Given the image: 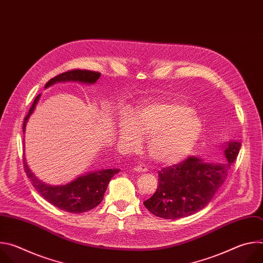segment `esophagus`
Returning a JSON list of instances; mask_svg holds the SVG:
<instances>
[{"label":"esophagus","instance_id":"esophagus-1","mask_svg":"<svg viewBox=\"0 0 263 263\" xmlns=\"http://www.w3.org/2000/svg\"><path fill=\"white\" fill-rule=\"evenodd\" d=\"M133 171L136 172V173H143V172H146V171H147V167H146V165H144V164H137V165L134 166Z\"/></svg>","mask_w":263,"mask_h":263}]
</instances>
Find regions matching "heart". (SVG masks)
I'll use <instances>...</instances> for the list:
<instances>
[{
    "label": "heart",
    "instance_id": "b5f03b06",
    "mask_svg": "<svg viewBox=\"0 0 263 263\" xmlns=\"http://www.w3.org/2000/svg\"><path fill=\"white\" fill-rule=\"evenodd\" d=\"M118 126L120 138L129 149L138 147L148 136V154L162 164L184 159L202 132L200 118L189 105L175 100L146 104L135 117L124 114Z\"/></svg>",
    "mask_w": 263,
    "mask_h": 263
}]
</instances>
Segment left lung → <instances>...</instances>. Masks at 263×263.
Instances as JSON below:
<instances>
[{
    "label": "left lung",
    "instance_id": "left-lung-1",
    "mask_svg": "<svg viewBox=\"0 0 263 263\" xmlns=\"http://www.w3.org/2000/svg\"><path fill=\"white\" fill-rule=\"evenodd\" d=\"M241 143L224 142L222 162H209L190 157L181 163L162 168L158 173L156 193L143 202L154 215L165 219L190 216L209 204L226 180Z\"/></svg>",
    "mask_w": 263,
    "mask_h": 263
}]
</instances>
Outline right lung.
Segmentation results:
<instances>
[{
	"label": "right lung",
	"mask_w": 263,
	"mask_h": 263,
	"mask_svg": "<svg viewBox=\"0 0 263 263\" xmlns=\"http://www.w3.org/2000/svg\"><path fill=\"white\" fill-rule=\"evenodd\" d=\"M101 73L91 70L73 69L62 72L51 79L45 86L48 88L60 82H78L83 84H95L100 78ZM41 93L37 96L29 110V114L25 118L23 132L25 133L26 125L35 107L41 99ZM24 167L32 185L39 194L49 203L71 213H82L97 207L103 200L107 186L116 174L120 172L119 168L100 170L79 176L73 181L64 185H49L35 176L27 164L24 158Z\"/></svg>",
	"instance_id": "1"
}]
</instances>
